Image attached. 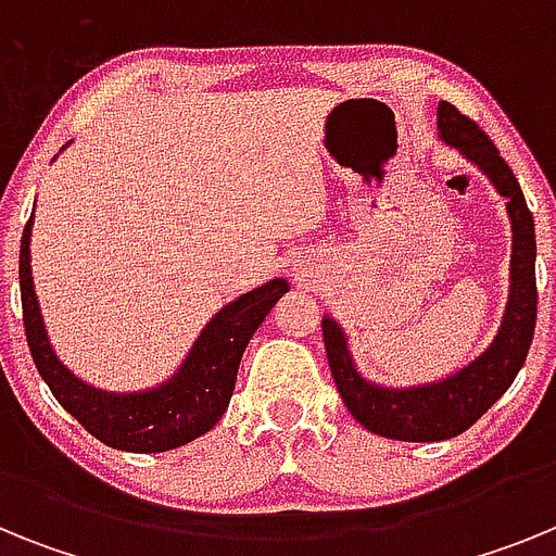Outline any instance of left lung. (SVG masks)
<instances>
[{
	"label": "left lung",
	"instance_id": "1",
	"mask_svg": "<svg viewBox=\"0 0 556 556\" xmlns=\"http://www.w3.org/2000/svg\"><path fill=\"white\" fill-rule=\"evenodd\" d=\"M440 139L479 166L507 198L513 223V258H509V298L501 328L484 353L431 384L381 387L356 370L345 331L333 317H323L328 367L339 395L367 431L404 443H437L451 440L479 420L498 401L527 362L538 320V281H534V219L527 208L518 178L498 155V147L479 130L473 119L451 102L437 105Z\"/></svg>",
	"mask_w": 556,
	"mask_h": 556
}]
</instances>
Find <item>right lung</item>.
Here are the masks:
<instances>
[{
    "label": "right lung",
    "instance_id": "1",
    "mask_svg": "<svg viewBox=\"0 0 556 556\" xmlns=\"http://www.w3.org/2000/svg\"><path fill=\"white\" fill-rule=\"evenodd\" d=\"M29 233L33 217L24 225L18 253L24 333L33 362L58 404L100 443L130 454L180 448L214 429L228 409L236 372L250 337L262 326L278 298L289 292V283L283 278H273L219 308L200 331L178 372L164 384L141 392H105L77 378L49 345L29 269Z\"/></svg>",
    "mask_w": 556,
    "mask_h": 556
}]
</instances>
